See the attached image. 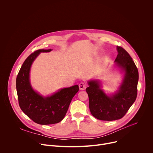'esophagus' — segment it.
<instances>
[{
    "mask_svg": "<svg viewBox=\"0 0 153 153\" xmlns=\"http://www.w3.org/2000/svg\"><path fill=\"white\" fill-rule=\"evenodd\" d=\"M79 89H80V90H85V88H86V85L85 83L82 82H80V83H79Z\"/></svg>",
    "mask_w": 153,
    "mask_h": 153,
    "instance_id": "esophagus-1",
    "label": "esophagus"
}]
</instances>
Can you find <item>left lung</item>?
I'll use <instances>...</instances> for the list:
<instances>
[{"mask_svg":"<svg viewBox=\"0 0 153 153\" xmlns=\"http://www.w3.org/2000/svg\"><path fill=\"white\" fill-rule=\"evenodd\" d=\"M118 54L115 62L125 71L122 85L117 93L108 96L100 88L97 81H90L86 89L89 97V108L91 114L101 120L112 121L122 118L135 102L137 95L139 72L128 53L117 47Z\"/></svg>","mask_w":153,"mask_h":153,"instance_id":"obj_1","label":"left lung"}]
</instances>
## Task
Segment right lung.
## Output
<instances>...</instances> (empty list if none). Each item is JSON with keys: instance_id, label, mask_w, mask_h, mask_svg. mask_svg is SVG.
<instances>
[{"instance_id": "right-lung-1", "label": "right lung", "mask_w": 153, "mask_h": 153, "mask_svg": "<svg viewBox=\"0 0 153 153\" xmlns=\"http://www.w3.org/2000/svg\"><path fill=\"white\" fill-rule=\"evenodd\" d=\"M51 50H38L25 60L16 78V89L20 108L33 121L40 125L60 122L66 114L73 97L79 91L77 85L65 88L53 95L43 97L31 88L29 73L31 65L41 52Z\"/></svg>"}]
</instances>
